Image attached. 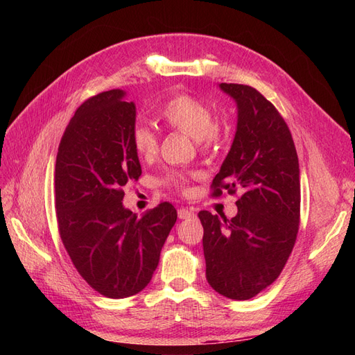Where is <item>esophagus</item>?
<instances>
[{
	"mask_svg": "<svg viewBox=\"0 0 355 355\" xmlns=\"http://www.w3.org/2000/svg\"><path fill=\"white\" fill-rule=\"evenodd\" d=\"M178 216H179V219H191V218H194L196 214H194V211H192V210L180 209V210L178 211Z\"/></svg>",
	"mask_w": 355,
	"mask_h": 355,
	"instance_id": "obj_1",
	"label": "esophagus"
}]
</instances>
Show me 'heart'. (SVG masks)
Here are the masks:
<instances>
[{
    "label": "heart",
    "instance_id": "obj_1",
    "mask_svg": "<svg viewBox=\"0 0 355 355\" xmlns=\"http://www.w3.org/2000/svg\"><path fill=\"white\" fill-rule=\"evenodd\" d=\"M158 116L173 130L196 139L202 148H210L216 142L218 132L214 114L207 105L189 94L178 93L171 96L159 106ZM132 145L137 155L148 158L155 155L158 139L151 127L139 123L132 130ZM168 184L178 189H184L187 185V178L173 175L168 178Z\"/></svg>",
    "mask_w": 355,
    "mask_h": 355
}]
</instances>
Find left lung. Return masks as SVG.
<instances>
[{"label": "left lung", "instance_id": "1", "mask_svg": "<svg viewBox=\"0 0 355 355\" xmlns=\"http://www.w3.org/2000/svg\"><path fill=\"white\" fill-rule=\"evenodd\" d=\"M237 103V130L213 196H243L232 219L202 210V250L209 284L225 297L247 300L272 284L296 241L300 179L296 148L275 106L250 85L219 84Z\"/></svg>", "mask_w": 355, "mask_h": 355}]
</instances>
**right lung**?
Wrapping results in <instances>:
<instances>
[{
  "label": "right lung",
  "mask_w": 355,
  "mask_h": 355,
  "mask_svg": "<svg viewBox=\"0 0 355 355\" xmlns=\"http://www.w3.org/2000/svg\"><path fill=\"white\" fill-rule=\"evenodd\" d=\"M124 98L118 89L85 101L62 136L55 167L62 243L84 280L112 299L151 282L178 219L167 201L142 218L123 206V188L142 175L132 145L136 105Z\"/></svg>",
  "instance_id": "1"
}]
</instances>
